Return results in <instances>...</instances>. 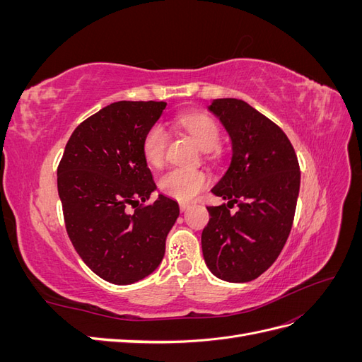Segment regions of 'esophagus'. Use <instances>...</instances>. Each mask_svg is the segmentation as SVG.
Listing matches in <instances>:
<instances>
[{
  "instance_id": "34e87169",
  "label": "esophagus",
  "mask_w": 362,
  "mask_h": 362,
  "mask_svg": "<svg viewBox=\"0 0 362 362\" xmlns=\"http://www.w3.org/2000/svg\"><path fill=\"white\" fill-rule=\"evenodd\" d=\"M190 208V204H187V202H180V210L181 211H187Z\"/></svg>"
}]
</instances>
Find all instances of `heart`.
<instances>
[{"instance_id":"heart-1","label":"heart","mask_w":362,"mask_h":362,"mask_svg":"<svg viewBox=\"0 0 362 362\" xmlns=\"http://www.w3.org/2000/svg\"><path fill=\"white\" fill-rule=\"evenodd\" d=\"M178 125L190 134L198 146L205 151H214L221 144V131L210 116L201 113H190L178 117ZM168 133L163 125H152L141 141V154L151 166H160L164 158ZM208 184V175L199 169H170L158 178V189L181 202H190L198 196Z\"/></svg>"}]
</instances>
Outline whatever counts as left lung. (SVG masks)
<instances>
[{"mask_svg": "<svg viewBox=\"0 0 362 362\" xmlns=\"http://www.w3.org/2000/svg\"><path fill=\"white\" fill-rule=\"evenodd\" d=\"M231 139V163L211 192L228 201L206 206L202 254L214 276L249 282L264 273L286 245L300 189V170L286 133L235 98L208 105ZM237 203L235 214L228 208Z\"/></svg>", "mask_w": 362, "mask_h": 362, "instance_id": "left-lung-1", "label": "left lung"}]
</instances>
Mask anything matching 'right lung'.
Masks as SVG:
<instances>
[{"mask_svg":"<svg viewBox=\"0 0 362 362\" xmlns=\"http://www.w3.org/2000/svg\"><path fill=\"white\" fill-rule=\"evenodd\" d=\"M166 103L117 101L75 128L57 169L71 242L98 276L116 286L146 278L164 257L180 205L157 185L141 154L146 131ZM137 206L134 212L129 205Z\"/></svg>","mask_w":362,"mask_h":362,"instance_id":"1","label":"right lung"}]
</instances>
